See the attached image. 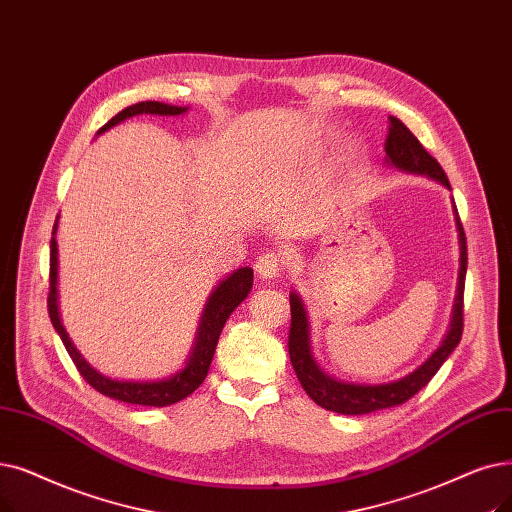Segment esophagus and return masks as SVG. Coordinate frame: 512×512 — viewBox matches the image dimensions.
<instances>
[{"mask_svg":"<svg viewBox=\"0 0 512 512\" xmlns=\"http://www.w3.org/2000/svg\"><path fill=\"white\" fill-rule=\"evenodd\" d=\"M286 268V257L274 251L263 253L257 261H255V274L263 280H276Z\"/></svg>","mask_w":512,"mask_h":512,"instance_id":"34e87169","label":"esophagus"}]
</instances>
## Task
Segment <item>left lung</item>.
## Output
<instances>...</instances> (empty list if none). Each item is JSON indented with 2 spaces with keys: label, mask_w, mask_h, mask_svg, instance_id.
<instances>
[{
  "label": "left lung",
  "mask_w": 512,
  "mask_h": 512,
  "mask_svg": "<svg viewBox=\"0 0 512 512\" xmlns=\"http://www.w3.org/2000/svg\"><path fill=\"white\" fill-rule=\"evenodd\" d=\"M385 152L389 161L406 171L425 173L433 180L441 182L446 188H450L448 175L443 173L441 165L431 157V154L422 148V144L416 140L414 133L395 117H389V131L385 140ZM460 230V280H458V297L454 307V320L452 328L448 332L446 341L431 355V358L422 364L418 370L408 374L406 379L387 383V385H349L339 383L335 379L326 376L311 358L309 353V341H307V318L305 309L301 305V299L291 293V330H288V355H291V364L297 374V379L305 393L314 399V402L330 412L339 414H370L383 408H393L408 402L422 387H425L435 372L441 368V364L450 358V353L456 349V345L462 339L464 330V276H466V238L464 230L458 219Z\"/></svg>",
  "instance_id": "obj_1"
}]
</instances>
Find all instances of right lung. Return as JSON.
<instances>
[{"label":"right lung","instance_id":"right-lung-1","mask_svg":"<svg viewBox=\"0 0 512 512\" xmlns=\"http://www.w3.org/2000/svg\"><path fill=\"white\" fill-rule=\"evenodd\" d=\"M184 110L186 108H182V106H169L163 102H138V104H131V106L123 108L119 115H115L104 127H100V133L133 117V115H142V113H146V115H182ZM56 261H58L56 259V240L52 236L48 314H50V320L60 335L66 351H69L73 364L77 366L79 374L83 376L87 385L94 387L98 393H102L106 397L119 399V402H125V404H140V406H154V408H163V406H171L175 402H182V399H186L190 393H194L198 387L203 385L205 376L209 372V366H211V360H213L219 335H221V328H224L232 311L244 299H247L251 286H253V270L240 268L215 288L209 303H207V309H205L201 332H198L192 358L182 372H177L175 376H171V379H165L159 383H125V381L106 379V376L98 374L90 364L81 358L79 351L73 347L69 335H66V330L62 328L60 318H58V307H56Z\"/></svg>","mask_w":512,"mask_h":512}]
</instances>
